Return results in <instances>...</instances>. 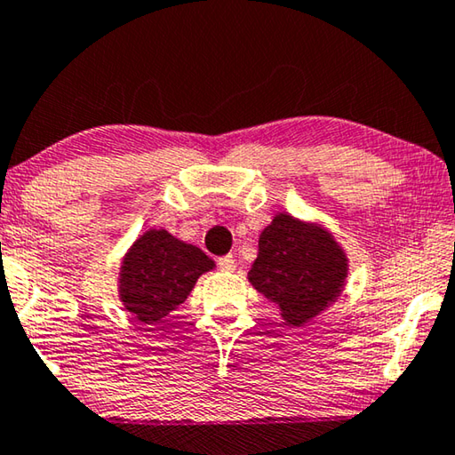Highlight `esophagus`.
I'll use <instances>...</instances> for the list:
<instances>
[{"label":"esophagus","instance_id":"34e87169","mask_svg":"<svg viewBox=\"0 0 455 455\" xmlns=\"http://www.w3.org/2000/svg\"><path fill=\"white\" fill-rule=\"evenodd\" d=\"M219 267L222 271H235L236 269V263H235V257L233 255H225L219 259Z\"/></svg>","mask_w":455,"mask_h":455}]
</instances>
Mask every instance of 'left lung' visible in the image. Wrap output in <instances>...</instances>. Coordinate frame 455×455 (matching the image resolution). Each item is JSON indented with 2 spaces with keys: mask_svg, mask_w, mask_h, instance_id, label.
Segmentation results:
<instances>
[{
  "mask_svg": "<svg viewBox=\"0 0 455 455\" xmlns=\"http://www.w3.org/2000/svg\"><path fill=\"white\" fill-rule=\"evenodd\" d=\"M348 259L326 228L277 214L261 236L249 281L291 326L315 318L340 295Z\"/></svg>",
  "mask_w": 455,
  "mask_h": 455,
  "instance_id": "left-lung-1",
  "label": "left lung"
}]
</instances>
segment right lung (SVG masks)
<instances>
[{"label": "right lung", "mask_w": 455, "mask_h": 455, "mask_svg": "<svg viewBox=\"0 0 455 455\" xmlns=\"http://www.w3.org/2000/svg\"><path fill=\"white\" fill-rule=\"evenodd\" d=\"M214 261L194 244L178 241L164 228H149L133 243L119 273V298L127 312L146 326H160L184 304L202 273Z\"/></svg>", "instance_id": "right-lung-1"}]
</instances>
